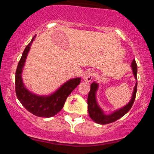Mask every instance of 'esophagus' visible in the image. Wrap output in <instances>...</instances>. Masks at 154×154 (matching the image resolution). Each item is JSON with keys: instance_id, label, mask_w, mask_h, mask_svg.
I'll return each instance as SVG.
<instances>
[{"instance_id": "obj_1", "label": "esophagus", "mask_w": 154, "mask_h": 154, "mask_svg": "<svg viewBox=\"0 0 154 154\" xmlns=\"http://www.w3.org/2000/svg\"><path fill=\"white\" fill-rule=\"evenodd\" d=\"M93 75H94V73H93V71H88L85 72V73L83 74V79H84L85 82H91L92 79H93Z\"/></svg>"}]
</instances>
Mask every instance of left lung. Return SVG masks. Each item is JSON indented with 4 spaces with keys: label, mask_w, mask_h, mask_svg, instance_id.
<instances>
[{
    "label": "left lung",
    "mask_w": 154,
    "mask_h": 154,
    "mask_svg": "<svg viewBox=\"0 0 154 154\" xmlns=\"http://www.w3.org/2000/svg\"><path fill=\"white\" fill-rule=\"evenodd\" d=\"M132 72L133 75H135V79H137V63L135 59L132 61L131 63ZM137 83H136L135 88H134V91L132 93V99L129 102L128 105L125 106L122 109H120L119 110L114 111V113L110 114V115H106L103 114V111L100 109V108L98 106V103L95 99V93H96L97 89H98V84L96 82H93L91 85V91L88 93V113H89L90 117L95 122L100 124V125H106L114 122L116 121L121 117L126 114L130 110L132 105H133L134 101H135L136 93H137Z\"/></svg>",
    "instance_id": "obj_1"
}]
</instances>
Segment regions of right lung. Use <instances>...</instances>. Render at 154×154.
<instances>
[{
	"mask_svg": "<svg viewBox=\"0 0 154 154\" xmlns=\"http://www.w3.org/2000/svg\"><path fill=\"white\" fill-rule=\"evenodd\" d=\"M35 38V35L32 39L30 43L26 46L22 58L19 61L15 75L16 94L23 106L32 114L40 117H51L62 109L67 97L80 83L81 79H70L64 83L54 94L49 96H38L26 90L22 79V68Z\"/></svg>",
	"mask_w": 154,
	"mask_h": 154,
	"instance_id": "add662e5",
	"label": "right lung"
}]
</instances>
